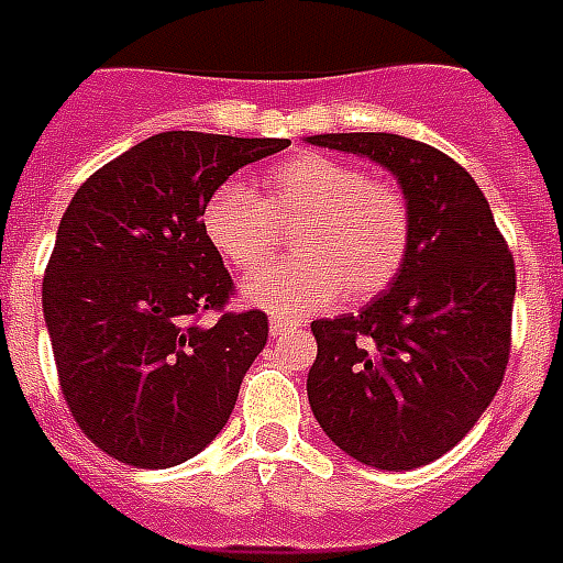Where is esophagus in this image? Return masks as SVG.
Listing matches in <instances>:
<instances>
[{"label":"esophagus","instance_id":"34e87169","mask_svg":"<svg viewBox=\"0 0 563 563\" xmlns=\"http://www.w3.org/2000/svg\"><path fill=\"white\" fill-rule=\"evenodd\" d=\"M297 327H300V321H288V318H282V314H273V318H269V333H273V336H285V333L297 330Z\"/></svg>","mask_w":563,"mask_h":563}]
</instances>
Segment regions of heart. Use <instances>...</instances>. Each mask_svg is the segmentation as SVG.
I'll return each mask as SVG.
<instances>
[{
	"instance_id": "b5f03b06",
	"label": "heart",
	"mask_w": 563,
	"mask_h": 563,
	"mask_svg": "<svg viewBox=\"0 0 563 563\" xmlns=\"http://www.w3.org/2000/svg\"><path fill=\"white\" fill-rule=\"evenodd\" d=\"M297 227L294 261L254 273L242 297L275 314L324 309L345 294L361 302L400 273L409 245V209L388 181L324 154H300L261 178V197L239 181L211 190L202 233L227 263L251 273L273 257L278 230Z\"/></svg>"
}]
</instances>
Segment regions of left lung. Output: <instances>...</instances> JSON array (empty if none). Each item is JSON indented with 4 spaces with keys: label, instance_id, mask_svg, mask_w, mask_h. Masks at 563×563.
I'll return each mask as SVG.
<instances>
[{
    "label": "left lung",
    "instance_id": "8db88e82",
    "mask_svg": "<svg viewBox=\"0 0 563 563\" xmlns=\"http://www.w3.org/2000/svg\"><path fill=\"white\" fill-rule=\"evenodd\" d=\"M306 142L385 166L409 209L388 290L357 314L312 321L309 406L354 461L416 470L464 440L504 382L516 263L473 175L437 147L394 133Z\"/></svg>",
    "mask_w": 563,
    "mask_h": 563
}]
</instances>
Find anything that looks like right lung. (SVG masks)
<instances>
[{
    "instance_id": "add662e5",
    "label": "right lung",
    "mask_w": 563,
    "mask_h": 563,
    "mask_svg": "<svg viewBox=\"0 0 563 563\" xmlns=\"http://www.w3.org/2000/svg\"><path fill=\"white\" fill-rule=\"evenodd\" d=\"M290 139L173 130L93 173L63 214L42 282L47 336L78 428L123 464L190 461L233 412L263 352V312H227L233 278L202 233V206Z\"/></svg>"
}]
</instances>
